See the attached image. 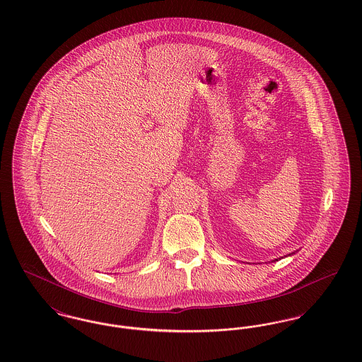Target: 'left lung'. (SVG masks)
<instances>
[{
  "instance_id": "left-lung-1",
  "label": "left lung",
  "mask_w": 362,
  "mask_h": 362,
  "mask_svg": "<svg viewBox=\"0 0 362 362\" xmlns=\"http://www.w3.org/2000/svg\"><path fill=\"white\" fill-rule=\"evenodd\" d=\"M276 260H278V259H276Z\"/></svg>"
}]
</instances>
